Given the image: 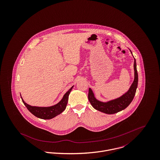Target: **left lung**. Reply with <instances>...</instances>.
<instances>
[{"instance_id":"8db88e82","label":"left lung","mask_w":160,"mask_h":160,"mask_svg":"<svg viewBox=\"0 0 160 160\" xmlns=\"http://www.w3.org/2000/svg\"><path fill=\"white\" fill-rule=\"evenodd\" d=\"M131 53H132L131 51ZM134 80L129 90L121 97L107 102L97 100L91 89L89 88L88 99L91 106L96 110L107 114H113L120 112L128 106L134 99L138 84V74L136 68V62L134 58Z\"/></svg>"}]
</instances>
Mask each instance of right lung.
Instances as JSON below:
<instances>
[{
	"mask_svg": "<svg viewBox=\"0 0 160 160\" xmlns=\"http://www.w3.org/2000/svg\"><path fill=\"white\" fill-rule=\"evenodd\" d=\"M72 88L73 87H72L71 88L69 89V90L68 92H66V93L64 95L62 99L59 102H58L57 104L53 106L47 107L31 106L26 104L24 101V100L22 99V98L21 97V98L25 106L27 107L28 110L31 113H32L34 116L41 119L50 120L55 117L56 116L59 115L65 110L68 104L69 95L71 91Z\"/></svg>",
	"mask_w": 160,
	"mask_h": 160,
	"instance_id": "1",
	"label": "right lung"
}]
</instances>
